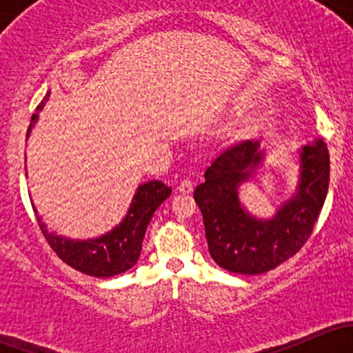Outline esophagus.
<instances>
[{
  "instance_id": "1",
  "label": "esophagus",
  "mask_w": 353,
  "mask_h": 353,
  "mask_svg": "<svg viewBox=\"0 0 353 353\" xmlns=\"http://www.w3.org/2000/svg\"><path fill=\"white\" fill-rule=\"evenodd\" d=\"M193 188H194L193 181L183 179L179 183V186H177V190H179V193H183V194H190V193H193Z\"/></svg>"
}]
</instances>
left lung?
I'll list each match as a JSON object with an SVG mask.
<instances>
[{
    "instance_id": "1",
    "label": "left lung",
    "mask_w": 353,
    "mask_h": 353,
    "mask_svg": "<svg viewBox=\"0 0 353 353\" xmlns=\"http://www.w3.org/2000/svg\"><path fill=\"white\" fill-rule=\"evenodd\" d=\"M258 141L245 140L222 152L194 191L203 213L208 251L220 268L241 275H259L299 252L314 230L330 184V154L323 140L302 148L297 196L275 219L249 216L237 199V186L261 162Z\"/></svg>"
}]
</instances>
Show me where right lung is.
<instances>
[{"mask_svg":"<svg viewBox=\"0 0 353 353\" xmlns=\"http://www.w3.org/2000/svg\"><path fill=\"white\" fill-rule=\"evenodd\" d=\"M48 97L49 94L35 108V114L32 116L30 126L27 130V137L30 134L34 121L37 119V112L48 102ZM169 194L170 188H167L160 181H150L147 184H141L138 188L137 196L131 203L126 219L112 232L94 241L73 243L70 239H63L54 234H48V230L44 229V223H41V230L52 251L66 265L85 273V275L108 279V276L124 273L131 266L137 265L148 222L152 220V215L159 208L160 203L169 198Z\"/></svg>","mask_w":353,"mask_h":353,"instance_id":"1","label":"right lung"}]
</instances>
